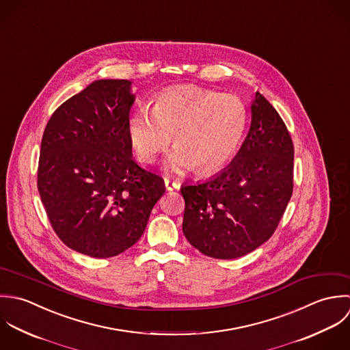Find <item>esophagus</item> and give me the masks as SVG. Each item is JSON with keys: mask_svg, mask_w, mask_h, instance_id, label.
<instances>
[{"mask_svg": "<svg viewBox=\"0 0 350 350\" xmlns=\"http://www.w3.org/2000/svg\"><path fill=\"white\" fill-rule=\"evenodd\" d=\"M163 183H165V188H166V191H174V189H178V187H180L177 183L170 181L169 178H165V180H163Z\"/></svg>", "mask_w": 350, "mask_h": 350, "instance_id": "34e87169", "label": "esophagus"}]
</instances>
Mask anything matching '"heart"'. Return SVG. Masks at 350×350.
Segmentation results:
<instances>
[{"label": "heart", "mask_w": 350, "mask_h": 350, "mask_svg": "<svg viewBox=\"0 0 350 350\" xmlns=\"http://www.w3.org/2000/svg\"><path fill=\"white\" fill-rule=\"evenodd\" d=\"M247 112L232 94L183 86L161 93L151 112L140 107L127 120L130 143L143 163H152L173 140L166 159L169 173L195 169L211 174L226 166L245 137Z\"/></svg>", "instance_id": "1"}]
</instances>
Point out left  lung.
Returning <instances> with one entry per match:
<instances>
[{
    "instance_id": "1",
    "label": "left lung",
    "mask_w": 350,
    "mask_h": 350,
    "mask_svg": "<svg viewBox=\"0 0 350 350\" xmlns=\"http://www.w3.org/2000/svg\"><path fill=\"white\" fill-rule=\"evenodd\" d=\"M292 188L291 135L278 111L257 92L250 130L231 163L206 181L181 187L184 235L212 258L242 257L272 237Z\"/></svg>"
}]
</instances>
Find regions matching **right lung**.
Returning a JSON list of instances; mask_svg holds the SVG:
<instances>
[{
	"instance_id": "1",
	"label": "right lung",
	"mask_w": 350,
	"mask_h": 350,
	"mask_svg": "<svg viewBox=\"0 0 350 350\" xmlns=\"http://www.w3.org/2000/svg\"><path fill=\"white\" fill-rule=\"evenodd\" d=\"M135 101L129 79L93 81L49 120L38 189L50 223L72 250L118 256L138 242L163 180L138 166L127 134Z\"/></svg>"
}]
</instances>
